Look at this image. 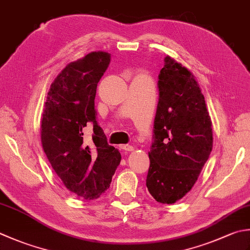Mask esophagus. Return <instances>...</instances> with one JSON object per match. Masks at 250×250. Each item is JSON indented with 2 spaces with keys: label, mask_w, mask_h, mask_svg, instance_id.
Wrapping results in <instances>:
<instances>
[{
  "label": "esophagus",
  "mask_w": 250,
  "mask_h": 250,
  "mask_svg": "<svg viewBox=\"0 0 250 250\" xmlns=\"http://www.w3.org/2000/svg\"><path fill=\"white\" fill-rule=\"evenodd\" d=\"M120 147L124 150H126V151H132L134 149V147L132 145H121Z\"/></svg>",
  "instance_id": "34e87169"
}]
</instances>
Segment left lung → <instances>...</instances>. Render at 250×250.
Here are the masks:
<instances>
[{"instance_id":"1","label":"left lung","mask_w":250,"mask_h":250,"mask_svg":"<svg viewBox=\"0 0 250 250\" xmlns=\"http://www.w3.org/2000/svg\"><path fill=\"white\" fill-rule=\"evenodd\" d=\"M146 187L158 203L174 204L196 182L212 149V124L202 89L187 67L165 58Z\"/></svg>"}]
</instances>
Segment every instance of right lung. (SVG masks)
Returning <instances> with one entry per match:
<instances>
[{"label":"right lung","mask_w":250,"mask_h":250,"mask_svg":"<svg viewBox=\"0 0 250 250\" xmlns=\"http://www.w3.org/2000/svg\"><path fill=\"white\" fill-rule=\"evenodd\" d=\"M110 62V54L91 52L60 72L47 93L41 119L43 150L68 190L83 199H95L109 188L121 160L97 125L94 100L97 83ZM93 124L92 142L83 130Z\"/></svg>","instance_id":"add662e5"}]
</instances>
